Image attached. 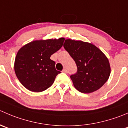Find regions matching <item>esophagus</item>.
<instances>
[{
	"label": "esophagus",
	"mask_w": 128,
	"mask_h": 128,
	"mask_svg": "<svg viewBox=\"0 0 128 128\" xmlns=\"http://www.w3.org/2000/svg\"><path fill=\"white\" fill-rule=\"evenodd\" d=\"M62 72H64V73H66L67 72V70H66V69H64Z\"/></svg>",
	"instance_id": "34e87169"
}]
</instances>
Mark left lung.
Masks as SVG:
<instances>
[{
    "label": "left lung",
    "instance_id": "obj_1",
    "mask_svg": "<svg viewBox=\"0 0 128 128\" xmlns=\"http://www.w3.org/2000/svg\"><path fill=\"white\" fill-rule=\"evenodd\" d=\"M64 48L76 64L77 72L70 78L77 90L92 92L105 84L111 68L108 59L101 50L90 43L71 39L65 40Z\"/></svg>",
    "mask_w": 128,
    "mask_h": 128
}]
</instances>
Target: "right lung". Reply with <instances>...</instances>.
<instances>
[{
  "mask_svg": "<svg viewBox=\"0 0 128 128\" xmlns=\"http://www.w3.org/2000/svg\"><path fill=\"white\" fill-rule=\"evenodd\" d=\"M64 38L31 42L22 47L15 59L14 69L21 84L30 91L42 92L51 86L60 71L50 56L62 48Z\"/></svg>",
  "mask_w": 128,
  "mask_h": 128,
  "instance_id": "add662e5",
  "label": "right lung"
}]
</instances>
